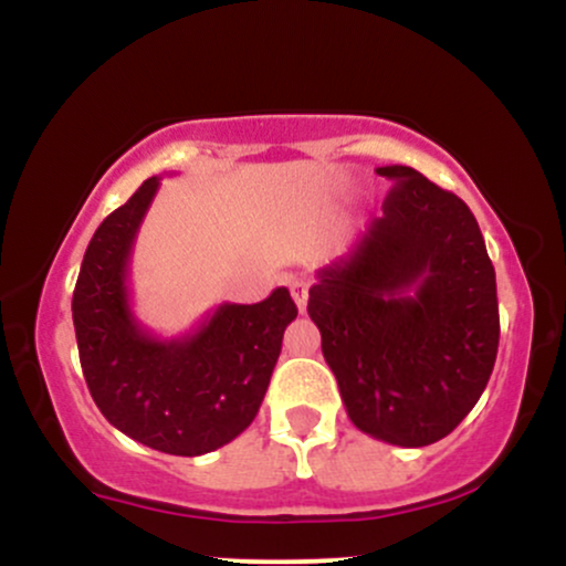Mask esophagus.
Listing matches in <instances>:
<instances>
[{
  "label": "esophagus",
  "mask_w": 566,
  "mask_h": 566,
  "mask_svg": "<svg viewBox=\"0 0 566 566\" xmlns=\"http://www.w3.org/2000/svg\"><path fill=\"white\" fill-rule=\"evenodd\" d=\"M290 292H292V301L297 303V308L305 311V303H308V282H305V279H292Z\"/></svg>",
  "instance_id": "1"
}]
</instances>
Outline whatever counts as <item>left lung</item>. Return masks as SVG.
Masks as SVG:
<instances>
[{
    "instance_id": "8db88e82",
    "label": "left lung",
    "mask_w": 566,
    "mask_h": 566,
    "mask_svg": "<svg viewBox=\"0 0 566 566\" xmlns=\"http://www.w3.org/2000/svg\"><path fill=\"white\" fill-rule=\"evenodd\" d=\"M365 237L324 265L308 316L359 431L396 447L444 439L495 367V269L463 199L405 165Z\"/></svg>"
}]
</instances>
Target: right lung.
<instances>
[{"instance_id":"add662e5","label":"right lung","mask_w":566,"mask_h":566,"mask_svg":"<svg viewBox=\"0 0 566 566\" xmlns=\"http://www.w3.org/2000/svg\"><path fill=\"white\" fill-rule=\"evenodd\" d=\"M157 191L154 175L97 226L71 311L103 418L151 450L197 458L255 420L297 308L290 290L276 287L261 303H220L180 337L148 333L129 303V261Z\"/></svg>"}]
</instances>
